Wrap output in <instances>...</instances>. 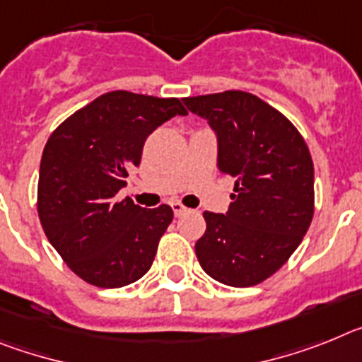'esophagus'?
Wrapping results in <instances>:
<instances>
[{
  "instance_id": "obj_1",
  "label": "esophagus",
  "mask_w": 362,
  "mask_h": 362,
  "mask_svg": "<svg viewBox=\"0 0 362 362\" xmlns=\"http://www.w3.org/2000/svg\"><path fill=\"white\" fill-rule=\"evenodd\" d=\"M171 207H173V213H175V216H182L185 211H187V207L182 206L180 202H173Z\"/></svg>"
}]
</instances>
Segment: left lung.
<instances>
[{"instance_id": "left-lung-1", "label": "left lung", "mask_w": 362, "mask_h": 362, "mask_svg": "<svg viewBox=\"0 0 362 362\" xmlns=\"http://www.w3.org/2000/svg\"><path fill=\"white\" fill-rule=\"evenodd\" d=\"M218 140V171L235 178L226 215L204 213L194 251L215 281L260 284L297 250L313 218V162L304 138L275 107L244 90L184 98Z\"/></svg>"}]
</instances>
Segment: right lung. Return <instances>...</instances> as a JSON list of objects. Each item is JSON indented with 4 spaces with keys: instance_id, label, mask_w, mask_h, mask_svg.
<instances>
[{
    "instance_id": "1",
    "label": "right lung",
    "mask_w": 362,
    "mask_h": 362,
    "mask_svg": "<svg viewBox=\"0 0 362 362\" xmlns=\"http://www.w3.org/2000/svg\"><path fill=\"white\" fill-rule=\"evenodd\" d=\"M177 115H187L178 98L111 90L47 140L37 215L59 257L89 284L122 288L149 272L173 209H144L116 194L140 165L147 136Z\"/></svg>"
}]
</instances>
